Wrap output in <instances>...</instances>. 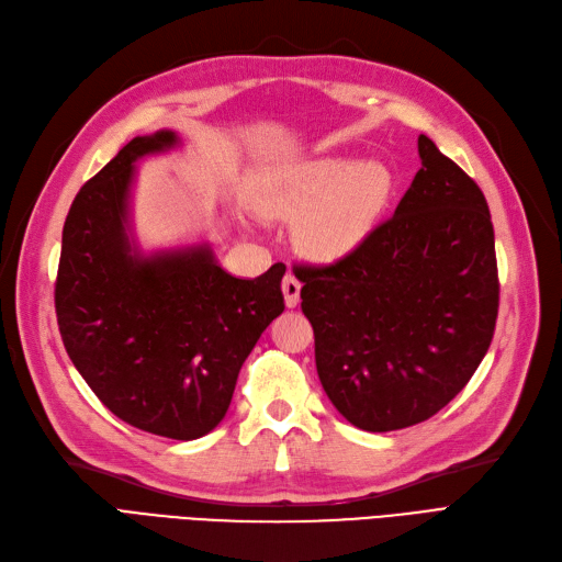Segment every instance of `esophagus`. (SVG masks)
Listing matches in <instances>:
<instances>
[{
  "label": "esophagus",
  "mask_w": 562,
  "mask_h": 562,
  "mask_svg": "<svg viewBox=\"0 0 562 562\" xmlns=\"http://www.w3.org/2000/svg\"><path fill=\"white\" fill-rule=\"evenodd\" d=\"M300 281L293 277V274H288L285 279H283V283H281V291H283V300H285V307L288 310H293V307H297L300 304Z\"/></svg>",
  "instance_id": "obj_1"
}]
</instances>
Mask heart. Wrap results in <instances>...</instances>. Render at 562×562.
I'll list each match as a JSON object with an SVG mask.
<instances>
[{
    "label": "heart",
    "instance_id": "1",
    "mask_svg": "<svg viewBox=\"0 0 562 562\" xmlns=\"http://www.w3.org/2000/svg\"><path fill=\"white\" fill-rule=\"evenodd\" d=\"M391 190L394 176L378 159L318 157L258 173L248 203L260 217L295 220V248L307 260L333 265L363 246Z\"/></svg>",
    "mask_w": 562,
    "mask_h": 562
}]
</instances>
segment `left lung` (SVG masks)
I'll list each match as a JSON object with an SVG mask.
<instances>
[{"instance_id":"1","label":"left lung","mask_w":562,"mask_h":562,"mask_svg":"<svg viewBox=\"0 0 562 562\" xmlns=\"http://www.w3.org/2000/svg\"><path fill=\"white\" fill-rule=\"evenodd\" d=\"M394 217L330 267H304L302 312L330 403L363 431L413 427L467 386L495 333L487 201L427 135Z\"/></svg>"}]
</instances>
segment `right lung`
<instances>
[{
  "label": "right lung",
  "instance_id": "1",
  "mask_svg": "<svg viewBox=\"0 0 562 562\" xmlns=\"http://www.w3.org/2000/svg\"><path fill=\"white\" fill-rule=\"evenodd\" d=\"M182 147L135 135L81 187L63 227L56 314L79 375L119 419L194 440L225 419L236 378L283 312L285 265L234 277L203 239L145 250L133 227L138 161Z\"/></svg>",
  "mask_w": 562,
  "mask_h": 562
}]
</instances>
